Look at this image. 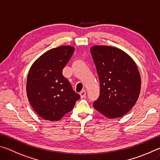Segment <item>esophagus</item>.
Listing matches in <instances>:
<instances>
[{"label": "esophagus", "mask_w": 160, "mask_h": 160, "mask_svg": "<svg viewBox=\"0 0 160 160\" xmlns=\"http://www.w3.org/2000/svg\"><path fill=\"white\" fill-rule=\"evenodd\" d=\"M79 94H80V96H81V98H85L86 97V90H82V91L80 92L79 93Z\"/></svg>", "instance_id": "obj_1"}]
</instances>
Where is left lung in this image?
<instances>
[{
	"label": "left lung",
	"instance_id": "8db88e82",
	"mask_svg": "<svg viewBox=\"0 0 160 160\" xmlns=\"http://www.w3.org/2000/svg\"><path fill=\"white\" fill-rule=\"evenodd\" d=\"M91 53L100 84L93 107L108 118L121 117L136 104L141 91L136 64L127 53L114 47L93 46Z\"/></svg>",
	"mask_w": 160,
	"mask_h": 160
}]
</instances>
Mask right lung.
Here are the masks:
<instances>
[{
	"label": "right lung",
	"instance_id": "obj_1",
	"mask_svg": "<svg viewBox=\"0 0 160 160\" xmlns=\"http://www.w3.org/2000/svg\"><path fill=\"white\" fill-rule=\"evenodd\" d=\"M74 51L72 46L55 48L42 55L31 67L27 82V97L33 110L44 119L60 120L80 98L62 74Z\"/></svg>",
	"mask_w": 160,
	"mask_h": 160
}]
</instances>
